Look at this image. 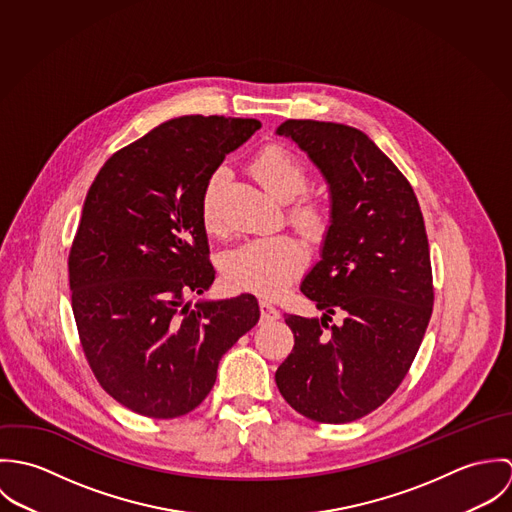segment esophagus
<instances>
[{
  "mask_svg": "<svg viewBox=\"0 0 512 512\" xmlns=\"http://www.w3.org/2000/svg\"><path fill=\"white\" fill-rule=\"evenodd\" d=\"M260 313H262V321H264V323H270V321L280 319V309L274 307V305L268 303V301H262V303H260Z\"/></svg>",
  "mask_w": 512,
  "mask_h": 512,
  "instance_id": "1",
  "label": "esophagus"
}]
</instances>
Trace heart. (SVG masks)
I'll return each mask as SVG.
<instances>
[{
	"label": "heart",
	"mask_w": 512,
	"mask_h": 512,
	"mask_svg": "<svg viewBox=\"0 0 512 512\" xmlns=\"http://www.w3.org/2000/svg\"><path fill=\"white\" fill-rule=\"evenodd\" d=\"M252 171L264 189L278 201L290 203L305 193L309 175L284 147L268 146L252 161ZM224 181V169H217L201 197V220L209 232L220 228L219 189ZM295 224L305 232H319L323 228V211L315 203H301L293 209ZM303 264V250L286 234L260 236L244 240L222 256V274L226 282L242 292L258 293L272 297L282 292Z\"/></svg>",
	"instance_id": "b5f03b06"
}]
</instances>
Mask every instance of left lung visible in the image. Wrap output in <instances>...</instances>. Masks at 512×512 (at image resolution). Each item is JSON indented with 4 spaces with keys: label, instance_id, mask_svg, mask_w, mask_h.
<instances>
[{
    "label": "left lung",
    "instance_id": "obj_1",
    "mask_svg": "<svg viewBox=\"0 0 512 512\" xmlns=\"http://www.w3.org/2000/svg\"><path fill=\"white\" fill-rule=\"evenodd\" d=\"M329 187L319 260L301 280L317 317L286 315L295 345L276 384L295 412L347 424L384 404L412 365L434 305L424 217L414 189L365 132L286 120ZM339 314L342 321H328Z\"/></svg>",
    "mask_w": 512,
    "mask_h": 512
}]
</instances>
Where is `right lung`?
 <instances>
[{
	"instance_id": "1",
	"label": "right lung",
	"mask_w": 512,
	"mask_h": 512,
	"mask_svg": "<svg viewBox=\"0 0 512 512\" xmlns=\"http://www.w3.org/2000/svg\"><path fill=\"white\" fill-rule=\"evenodd\" d=\"M258 120L181 116L116 151L84 199L69 256L73 313L102 388L136 414L195 410L222 355L260 319L252 293L199 299L215 282L201 197Z\"/></svg>"
}]
</instances>
